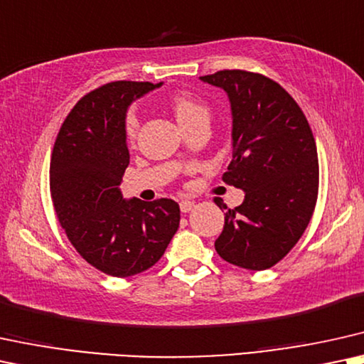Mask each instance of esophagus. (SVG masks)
I'll return each instance as SVG.
<instances>
[{"label": "esophagus", "mask_w": 364, "mask_h": 364, "mask_svg": "<svg viewBox=\"0 0 364 364\" xmlns=\"http://www.w3.org/2000/svg\"><path fill=\"white\" fill-rule=\"evenodd\" d=\"M179 208H181L183 213H190V211L195 208V203L190 200H183V201H179Z\"/></svg>", "instance_id": "1"}]
</instances>
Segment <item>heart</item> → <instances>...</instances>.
Segmentation results:
<instances>
[{"mask_svg":"<svg viewBox=\"0 0 364 364\" xmlns=\"http://www.w3.org/2000/svg\"><path fill=\"white\" fill-rule=\"evenodd\" d=\"M168 107L171 109L173 116L183 129H190L193 124L198 121H205L208 119L210 109L203 100H200L195 95L186 90L174 92L171 97L168 99ZM137 129H139V121H137L134 112H129L124 119V136L129 142H132L137 136Z\"/></svg>","mask_w":364,"mask_h":364,"instance_id":"1","label":"heart"}]
</instances>
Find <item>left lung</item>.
Returning <instances> with one entry per match:
<instances>
[{
  "label": "left lung",
  "mask_w": 364,
  "mask_h": 364,
  "mask_svg": "<svg viewBox=\"0 0 364 364\" xmlns=\"http://www.w3.org/2000/svg\"><path fill=\"white\" fill-rule=\"evenodd\" d=\"M228 94L233 158L223 181L245 191L225 213L215 250L228 264L265 270L302 237L319 191V161L311 126L284 87L262 73L220 70L200 77Z\"/></svg>",
  "instance_id": "obj_1"
}]
</instances>
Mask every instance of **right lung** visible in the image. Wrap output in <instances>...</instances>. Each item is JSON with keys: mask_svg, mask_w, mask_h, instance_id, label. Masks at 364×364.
Returning a JSON list of instances; mask_svg holds the SVG:
<instances>
[{"mask_svg": "<svg viewBox=\"0 0 364 364\" xmlns=\"http://www.w3.org/2000/svg\"><path fill=\"white\" fill-rule=\"evenodd\" d=\"M161 84L117 80L90 90L60 127L50 161V193L67 238L100 272L131 277L153 267L179 227L169 198L122 200L129 164L124 119L132 100Z\"/></svg>", "mask_w": 364, "mask_h": 364, "instance_id": "right-lung-1", "label": "right lung"}]
</instances>
